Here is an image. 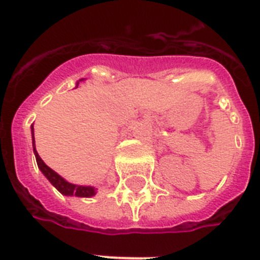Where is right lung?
Returning a JSON list of instances; mask_svg holds the SVG:
<instances>
[{
	"instance_id": "add662e5",
	"label": "right lung",
	"mask_w": 260,
	"mask_h": 260,
	"mask_svg": "<svg viewBox=\"0 0 260 260\" xmlns=\"http://www.w3.org/2000/svg\"><path fill=\"white\" fill-rule=\"evenodd\" d=\"M84 79H81L80 81H82ZM77 85H79V81H77ZM31 143H33V152H35L36 161H37V166H39L40 171H41L44 176H45L48 180L52 183L53 187H56V189L58 192H61L62 195L65 196H77V198H92V196L96 195V188L94 187H90V185H77L72 184L69 181L65 180L64 178H61L60 175L54 172L52 168L46 166L42 159L39 156L37 151H36V144H35V128L31 125Z\"/></svg>"
}]
</instances>
